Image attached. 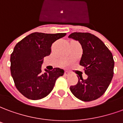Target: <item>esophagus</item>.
I'll return each mask as SVG.
<instances>
[{
	"label": "esophagus",
	"mask_w": 123,
	"mask_h": 123,
	"mask_svg": "<svg viewBox=\"0 0 123 123\" xmlns=\"http://www.w3.org/2000/svg\"><path fill=\"white\" fill-rule=\"evenodd\" d=\"M69 74H70V72H68V71H65V72H64V74L65 75H68Z\"/></svg>",
	"instance_id": "1"
}]
</instances>
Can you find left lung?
Wrapping results in <instances>:
<instances>
[{"label": "left lung", "mask_w": 123, "mask_h": 123, "mask_svg": "<svg viewBox=\"0 0 123 123\" xmlns=\"http://www.w3.org/2000/svg\"><path fill=\"white\" fill-rule=\"evenodd\" d=\"M68 37L81 44L83 54L80 64L88 75L86 80L78 78L77 84L71 86L70 90L80 100L97 99L105 92L113 76V55L103 41L92 33L74 32Z\"/></svg>", "instance_id": "1"}]
</instances>
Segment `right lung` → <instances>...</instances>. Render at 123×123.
Here are the masks:
<instances>
[{
    "instance_id": "obj_1",
    "label": "right lung",
    "mask_w": 123,
    "mask_h": 123,
    "mask_svg": "<svg viewBox=\"0 0 123 123\" xmlns=\"http://www.w3.org/2000/svg\"><path fill=\"white\" fill-rule=\"evenodd\" d=\"M65 33H32L16 45L10 55V72L15 86L24 96L32 100L45 98L53 90L56 79L64 74L59 68L43 72L44 57L51 54L52 44Z\"/></svg>"
}]
</instances>
